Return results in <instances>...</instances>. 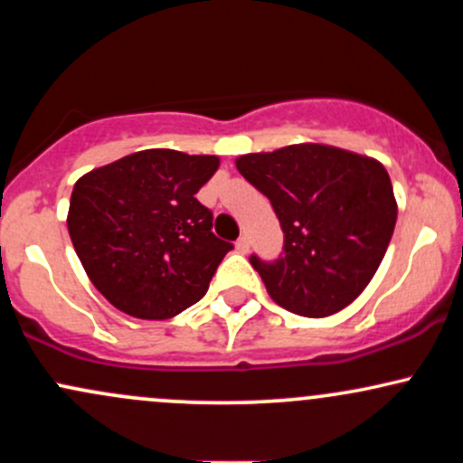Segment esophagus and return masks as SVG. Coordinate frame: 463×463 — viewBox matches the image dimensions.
Wrapping results in <instances>:
<instances>
[{
  "label": "esophagus",
  "mask_w": 463,
  "mask_h": 463,
  "mask_svg": "<svg viewBox=\"0 0 463 463\" xmlns=\"http://www.w3.org/2000/svg\"><path fill=\"white\" fill-rule=\"evenodd\" d=\"M235 246H237V250H239V252H241V254H246V252H248V250H250V239H248L246 235H243V237H239V239H237V243H235Z\"/></svg>",
  "instance_id": "1"
}]
</instances>
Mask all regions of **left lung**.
Instances as JSON below:
<instances>
[{
    "instance_id": "8db88e82",
    "label": "left lung",
    "mask_w": 463,
    "mask_h": 463,
    "mask_svg": "<svg viewBox=\"0 0 463 463\" xmlns=\"http://www.w3.org/2000/svg\"><path fill=\"white\" fill-rule=\"evenodd\" d=\"M235 163L272 202L285 232L279 259L250 257L269 298L305 317L348 307L379 269L396 226L383 165L320 143L246 154Z\"/></svg>"
}]
</instances>
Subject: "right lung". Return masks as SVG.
<instances>
[{
    "instance_id": "1",
    "label": "right lung",
    "mask_w": 463,
    "mask_h": 463,
    "mask_svg": "<svg viewBox=\"0 0 463 463\" xmlns=\"http://www.w3.org/2000/svg\"><path fill=\"white\" fill-rule=\"evenodd\" d=\"M217 167V156L143 150L73 184L69 237L110 305L141 320H167L206 294L232 250L213 235V213L195 198Z\"/></svg>"
}]
</instances>
